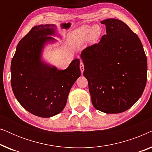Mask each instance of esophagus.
I'll list each match as a JSON object with an SVG mask.
<instances>
[{
    "label": "esophagus",
    "instance_id": "34e87169",
    "mask_svg": "<svg viewBox=\"0 0 152 152\" xmlns=\"http://www.w3.org/2000/svg\"><path fill=\"white\" fill-rule=\"evenodd\" d=\"M80 70H81V72H82V74L83 72H84V64H83L82 62H81L80 63Z\"/></svg>",
    "mask_w": 152,
    "mask_h": 152
}]
</instances>
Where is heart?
Wrapping results in <instances>:
<instances>
[{
  "mask_svg": "<svg viewBox=\"0 0 152 152\" xmlns=\"http://www.w3.org/2000/svg\"><path fill=\"white\" fill-rule=\"evenodd\" d=\"M102 34V28L95 24L93 26L83 25L75 29L68 35V41L72 48H77L84 45L87 41L90 43H95Z\"/></svg>",
  "mask_w": 152,
  "mask_h": 152,
  "instance_id": "obj_1",
  "label": "heart"
}]
</instances>
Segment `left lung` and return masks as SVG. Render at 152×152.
I'll return each mask as SVG.
<instances>
[{
  "label": "left lung",
  "mask_w": 152,
  "mask_h": 152,
  "mask_svg": "<svg viewBox=\"0 0 152 152\" xmlns=\"http://www.w3.org/2000/svg\"><path fill=\"white\" fill-rule=\"evenodd\" d=\"M107 34L80 55L91 101L105 113L130 109L142 95L147 82V61L138 37L122 20L101 21Z\"/></svg>",
  "instance_id": "8db88e82"
}]
</instances>
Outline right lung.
Instances as JSON below:
<instances>
[{"mask_svg": "<svg viewBox=\"0 0 152 152\" xmlns=\"http://www.w3.org/2000/svg\"><path fill=\"white\" fill-rule=\"evenodd\" d=\"M61 38L57 26L45 24L31 29L18 43L11 63V84L16 99L33 115L50 118L63 111L72 85L81 75L75 59L65 70L43 59L45 46Z\"/></svg>", "mask_w": 152, "mask_h": 152, "instance_id": "add662e5", "label": "right lung"}]
</instances>
